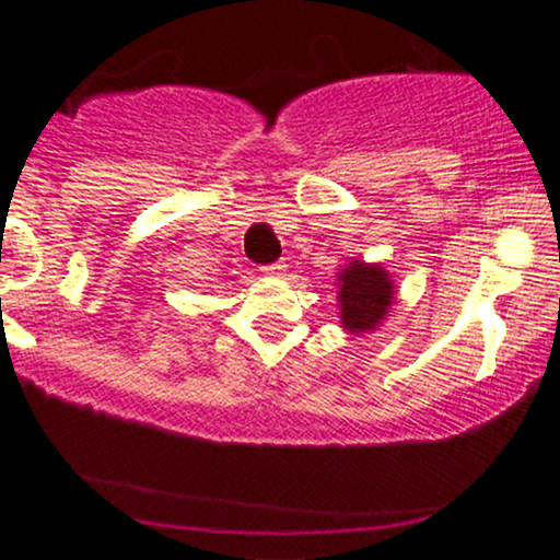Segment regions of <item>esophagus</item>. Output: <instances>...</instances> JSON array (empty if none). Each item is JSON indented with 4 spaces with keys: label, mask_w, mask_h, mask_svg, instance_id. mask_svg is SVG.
Listing matches in <instances>:
<instances>
[{
    "label": "esophagus",
    "mask_w": 560,
    "mask_h": 560,
    "mask_svg": "<svg viewBox=\"0 0 560 560\" xmlns=\"http://www.w3.org/2000/svg\"><path fill=\"white\" fill-rule=\"evenodd\" d=\"M261 272L269 275V278H280V275H285V265H282V261H275V265L261 267Z\"/></svg>",
    "instance_id": "1"
}]
</instances>
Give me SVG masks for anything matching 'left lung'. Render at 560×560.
I'll list each match as a JSON object with an SVG mask.
<instances>
[{"label":"left lung","mask_w":560,"mask_h":560,"mask_svg":"<svg viewBox=\"0 0 560 560\" xmlns=\"http://www.w3.org/2000/svg\"><path fill=\"white\" fill-rule=\"evenodd\" d=\"M338 301H340V325L348 332H372L387 317L393 306L390 272L383 265H366V261H348L338 272Z\"/></svg>","instance_id":"8db88e82"}]
</instances>
